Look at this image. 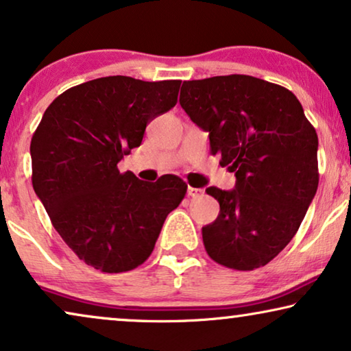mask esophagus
I'll list each match as a JSON object with an SVG mask.
<instances>
[{"label": "esophagus", "mask_w": 351, "mask_h": 351, "mask_svg": "<svg viewBox=\"0 0 351 351\" xmlns=\"http://www.w3.org/2000/svg\"><path fill=\"white\" fill-rule=\"evenodd\" d=\"M186 193H189L190 198H199V196L204 195V190L203 189H195V186H189Z\"/></svg>", "instance_id": "esophagus-1"}]
</instances>
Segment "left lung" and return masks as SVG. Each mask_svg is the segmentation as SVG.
<instances>
[{
  "mask_svg": "<svg viewBox=\"0 0 351 351\" xmlns=\"http://www.w3.org/2000/svg\"><path fill=\"white\" fill-rule=\"evenodd\" d=\"M180 105L237 176L233 190H206L220 204L203 227L206 252L233 270L267 265L294 238L318 189L315 128L289 89L247 75L184 81Z\"/></svg>",
  "mask_w": 351,
  "mask_h": 351,
  "instance_id": "obj_1",
  "label": "left lung"
}]
</instances>
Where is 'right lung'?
<instances>
[{
	"mask_svg": "<svg viewBox=\"0 0 351 351\" xmlns=\"http://www.w3.org/2000/svg\"><path fill=\"white\" fill-rule=\"evenodd\" d=\"M182 81L105 76L62 93L32 137V184L71 251L95 270L129 271L150 257L186 193L179 177L155 184L119 172L147 124L174 107Z\"/></svg>",
	"mask_w": 351,
	"mask_h": 351,
	"instance_id": "obj_1",
	"label": "right lung"
}]
</instances>
